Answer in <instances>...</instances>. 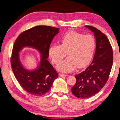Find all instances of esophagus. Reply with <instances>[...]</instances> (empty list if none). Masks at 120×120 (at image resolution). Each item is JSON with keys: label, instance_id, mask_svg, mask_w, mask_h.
Returning <instances> with one entry per match:
<instances>
[{"label": "esophagus", "instance_id": "34e87169", "mask_svg": "<svg viewBox=\"0 0 120 120\" xmlns=\"http://www.w3.org/2000/svg\"><path fill=\"white\" fill-rule=\"evenodd\" d=\"M59 76H60V77H66V76H67L68 75H66V74H62V73H60L59 74Z\"/></svg>", "mask_w": 120, "mask_h": 120}]
</instances>
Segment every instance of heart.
I'll use <instances>...</instances> for the list:
<instances>
[{
    "mask_svg": "<svg viewBox=\"0 0 120 120\" xmlns=\"http://www.w3.org/2000/svg\"><path fill=\"white\" fill-rule=\"evenodd\" d=\"M60 43V45H51L48 54L55 64L60 63L67 54L68 57L57 66L58 70L65 72L72 71L76 67H86L91 62L96 48V41L92 35H84L75 31L64 34Z\"/></svg>",
    "mask_w": 120,
    "mask_h": 120,
    "instance_id": "heart-1",
    "label": "heart"
}]
</instances>
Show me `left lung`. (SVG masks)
Masks as SVG:
<instances>
[{
    "mask_svg": "<svg viewBox=\"0 0 120 120\" xmlns=\"http://www.w3.org/2000/svg\"><path fill=\"white\" fill-rule=\"evenodd\" d=\"M96 39V50L92 62L86 70L76 74V82L71 88L74 96L87 98L97 94L108 81L113 63L111 44L104 34L94 26H85Z\"/></svg>",
    "mask_w": 120,
    "mask_h": 120,
    "instance_id": "obj_1",
    "label": "left lung"
}]
</instances>
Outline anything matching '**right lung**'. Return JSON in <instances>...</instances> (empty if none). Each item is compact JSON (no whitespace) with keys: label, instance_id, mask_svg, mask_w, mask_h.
<instances>
[{"label":"right lung","instance_id":"obj_1","mask_svg":"<svg viewBox=\"0 0 120 120\" xmlns=\"http://www.w3.org/2000/svg\"><path fill=\"white\" fill-rule=\"evenodd\" d=\"M59 29L47 26H35L23 32L14 42L11 58L12 71L20 86L32 95L45 94L58 78V73L47 58L50 44ZM26 46L38 49L41 54L40 65L32 71L24 68L19 60V52Z\"/></svg>","mask_w":120,"mask_h":120}]
</instances>
